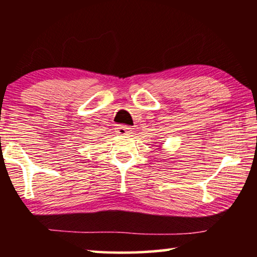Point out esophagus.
I'll use <instances>...</instances> for the list:
<instances>
[{"mask_svg": "<svg viewBox=\"0 0 257 257\" xmlns=\"http://www.w3.org/2000/svg\"><path fill=\"white\" fill-rule=\"evenodd\" d=\"M132 128L129 127V125H125V124H119L118 127L115 128V133L118 134V135H128V134H130V132H132V130H130Z\"/></svg>", "mask_w": 257, "mask_h": 257, "instance_id": "esophagus-1", "label": "esophagus"}]
</instances>
